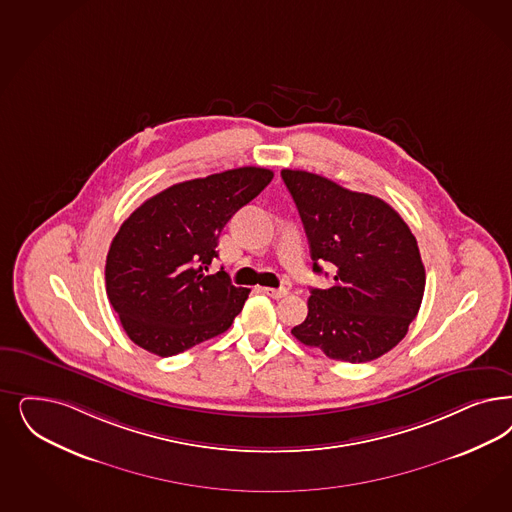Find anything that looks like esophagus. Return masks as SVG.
<instances>
[{
    "mask_svg": "<svg viewBox=\"0 0 512 512\" xmlns=\"http://www.w3.org/2000/svg\"><path fill=\"white\" fill-rule=\"evenodd\" d=\"M261 291L268 295V297H272V299H283V297H287V289L285 287H280V289H274V287H261Z\"/></svg>",
    "mask_w": 512,
    "mask_h": 512,
    "instance_id": "esophagus-1",
    "label": "esophagus"
}]
</instances>
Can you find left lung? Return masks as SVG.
I'll return each mask as SVG.
<instances>
[{
  "mask_svg": "<svg viewBox=\"0 0 512 512\" xmlns=\"http://www.w3.org/2000/svg\"><path fill=\"white\" fill-rule=\"evenodd\" d=\"M310 242L314 272L336 268L335 285L310 289L308 316L293 336L327 357L367 363L405 338L418 316L425 268L403 217L372 194L327 177L282 170Z\"/></svg>",
  "mask_w": 512,
  "mask_h": 512,
  "instance_id": "left-lung-1",
  "label": "left lung"
}]
</instances>
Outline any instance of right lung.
I'll list each match as a JSON object with an SVG mask.
<instances>
[{"label": "right lung", "mask_w": 512, "mask_h": 512, "mask_svg": "<svg viewBox=\"0 0 512 512\" xmlns=\"http://www.w3.org/2000/svg\"><path fill=\"white\" fill-rule=\"evenodd\" d=\"M244 166L198 177L145 200L107 251L106 289L126 335L160 357L221 335L242 312L249 289L229 274H206L230 217L272 181Z\"/></svg>", "instance_id": "obj_1"}]
</instances>
